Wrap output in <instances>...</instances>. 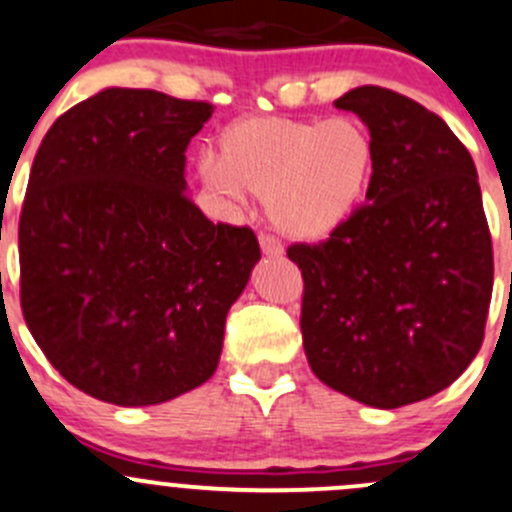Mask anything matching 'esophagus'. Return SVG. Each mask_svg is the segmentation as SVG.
<instances>
[{
	"mask_svg": "<svg viewBox=\"0 0 512 512\" xmlns=\"http://www.w3.org/2000/svg\"><path fill=\"white\" fill-rule=\"evenodd\" d=\"M258 244H261V251L266 256H281L283 244L273 234H258Z\"/></svg>",
	"mask_w": 512,
	"mask_h": 512,
	"instance_id": "34e87169",
	"label": "esophagus"
}]
</instances>
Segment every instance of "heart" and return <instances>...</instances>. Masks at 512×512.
I'll return each instance as SVG.
<instances>
[{
    "instance_id": "heart-1",
    "label": "heart",
    "mask_w": 512,
    "mask_h": 512,
    "mask_svg": "<svg viewBox=\"0 0 512 512\" xmlns=\"http://www.w3.org/2000/svg\"><path fill=\"white\" fill-rule=\"evenodd\" d=\"M196 169L226 211L246 209L254 194H266L278 229L316 239L361 201L373 169V141L351 116H256L231 126L221 154L204 151Z\"/></svg>"
}]
</instances>
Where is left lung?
<instances>
[{
	"mask_svg": "<svg viewBox=\"0 0 512 512\" xmlns=\"http://www.w3.org/2000/svg\"><path fill=\"white\" fill-rule=\"evenodd\" d=\"M373 141L366 201L328 239L291 244L311 371L373 408L448 388L480 351L493 241L463 141L418 101L383 86L336 99Z\"/></svg>",
	"mask_w": 512,
	"mask_h": 512,
	"instance_id": "1",
	"label": "left lung"
}]
</instances>
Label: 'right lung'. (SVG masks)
I'll use <instances>...</instances> for the list:
<instances>
[{
    "label": "right lung",
    "instance_id": "obj_1",
    "mask_svg": "<svg viewBox=\"0 0 512 512\" xmlns=\"http://www.w3.org/2000/svg\"><path fill=\"white\" fill-rule=\"evenodd\" d=\"M209 101L106 89L64 111L19 216V301L47 361L86 396L156 406L214 376L226 313L261 258L249 226L186 196Z\"/></svg>",
    "mask_w": 512,
    "mask_h": 512
}]
</instances>
